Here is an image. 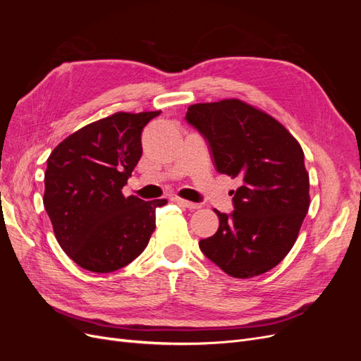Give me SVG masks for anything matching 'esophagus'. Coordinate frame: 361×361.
<instances>
[{
	"mask_svg": "<svg viewBox=\"0 0 361 361\" xmlns=\"http://www.w3.org/2000/svg\"><path fill=\"white\" fill-rule=\"evenodd\" d=\"M171 202L178 203L179 206L188 207V209H199V207H202V204H199V203H192V202H188V200L180 199V197H171Z\"/></svg>",
	"mask_w": 361,
	"mask_h": 361,
	"instance_id": "esophagus-1",
	"label": "esophagus"
}]
</instances>
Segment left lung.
I'll use <instances>...</instances> for the list:
<instances>
[{
  "instance_id": "left-lung-1",
  "label": "left lung",
  "mask_w": 361,
  "mask_h": 361,
  "mask_svg": "<svg viewBox=\"0 0 361 361\" xmlns=\"http://www.w3.org/2000/svg\"><path fill=\"white\" fill-rule=\"evenodd\" d=\"M185 118L209 143L216 170L243 182L233 191L235 211L215 209L220 226L200 250L232 277L264 274L286 257L309 211L300 143L274 117L239 99L190 105Z\"/></svg>"
}]
</instances>
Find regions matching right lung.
<instances>
[{
  "mask_svg": "<svg viewBox=\"0 0 361 361\" xmlns=\"http://www.w3.org/2000/svg\"><path fill=\"white\" fill-rule=\"evenodd\" d=\"M161 111L123 113L85 125L52 150L43 204L57 241L76 265L113 272L130 264L155 231L157 207L122 188L138 164L141 130Z\"/></svg>",
  "mask_w": 361,
  "mask_h": 361,
  "instance_id": "1",
  "label": "right lung"
}]
</instances>
